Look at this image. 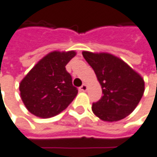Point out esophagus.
I'll list each match as a JSON object with an SVG mask.
<instances>
[{
    "label": "esophagus",
    "instance_id": "1",
    "mask_svg": "<svg viewBox=\"0 0 157 157\" xmlns=\"http://www.w3.org/2000/svg\"><path fill=\"white\" fill-rule=\"evenodd\" d=\"M79 89H80V91H82V92H86V91L87 90V86L84 84V85H83Z\"/></svg>",
    "mask_w": 157,
    "mask_h": 157
}]
</instances>
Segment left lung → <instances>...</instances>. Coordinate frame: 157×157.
<instances>
[{
	"label": "left lung",
	"mask_w": 157,
	"mask_h": 157,
	"mask_svg": "<svg viewBox=\"0 0 157 157\" xmlns=\"http://www.w3.org/2000/svg\"><path fill=\"white\" fill-rule=\"evenodd\" d=\"M102 87L103 96L93 103L92 110L104 121H118L130 115L144 92V79L127 63L109 53L83 51Z\"/></svg>",
	"instance_id": "left-lung-1"
}]
</instances>
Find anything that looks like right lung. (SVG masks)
<instances>
[{
    "instance_id": "1",
    "label": "right lung",
    "mask_w": 157,
    "mask_h": 157,
    "mask_svg": "<svg viewBox=\"0 0 157 157\" xmlns=\"http://www.w3.org/2000/svg\"><path fill=\"white\" fill-rule=\"evenodd\" d=\"M75 54V51L50 52L25 75L19 90L29 112L39 118H50L71 103L78 90L65 66Z\"/></svg>"
}]
</instances>
